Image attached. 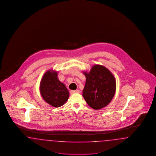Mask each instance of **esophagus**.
<instances>
[{
  "mask_svg": "<svg viewBox=\"0 0 156 156\" xmlns=\"http://www.w3.org/2000/svg\"><path fill=\"white\" fill-rule=\"evenodd\" d=\"M80 90H71V94H75V93H80Z\"/></svg>",
  "mask_w": 156,
  "mask_h": 156,
  "instance_id": "34e87169",
  "label": "esophagus"
}]
</instances>
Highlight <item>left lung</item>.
Listing matches in <instances>:
<instances>
[{"label": "left lung", "instance_id": "1", "mask_svg": "<svg viewBox=\"0 0 156 156\" xmlns=\"http://www.w3.org/2000/svg\"><path fill=\"white\" fill-rule=\"evenodd\" d=\"M82 96L87 105L94 110H100L112 100L116 91V81L112 72L106 67L95 64L87 72Z\"/></svg>", "mask_w": 156, "mask_h": 156}]
</instances>
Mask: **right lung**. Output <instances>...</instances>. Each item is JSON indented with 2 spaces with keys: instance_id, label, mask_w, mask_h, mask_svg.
<instances>
[{
  "instance_id": "add662e5",
  "label": "right lung",
  "mask_w": 156,
  "mask_h": 156,
  "mask_svg": "<svg viewBox=\"0 0 156 156\" xmlns=\"http://www.w3.org/2000/svg\"><path fill=\"white\" fill-rule=\"evenodd\" d=\"M39 90L44 100L50 106L59 107L69 99V90L66 85L58 78L56 70H48L42 77Z\"/></svg>"
}]
</instances>
